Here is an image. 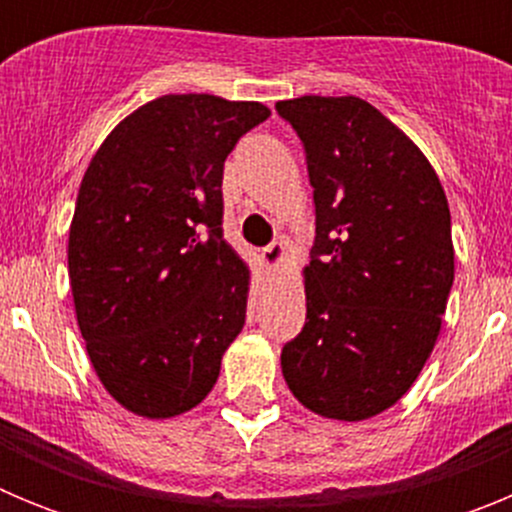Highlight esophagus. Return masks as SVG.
Returning a JSON list of instances; mask_svg holds the SVG:
<instances>
[{
  "label": "esophagus",
  "instance_id": "1",
  "mask_svg": "<svg viewBox=\"0 0 512 512\" xmlns=\"http://www.w3.org/2000/svg\"><path fill=\"white\" fill-rule=\"evenodd\" d=\"M287 256H289V251L282 241H274L271 246H266L264 251H261V259H264V264L274 271H277L279 266L287 261Z\"/></svg>",
  "mask_w": 512,
  "mask_h": 512
}]
</instances>
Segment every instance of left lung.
I'll list each match as a JSON object with an SVG mask.
<instances>
[{
  "instance_id": "1",
  "label": "left lung",
  "mask_w": 512,
  "mask_h": 512,
  "mask_svg": "<svg viewBox=\"0 0 512 512\" xmlns=\"http://www.w3.org/2000/svg\"><path fill=\"white\" fill-rule=\"evenodd\" d=\"M305 146L315 246L307 318L282 348L292 395L323 418H374L413 387L454 284L451 212L418 146L359 97L277 102Z\"/></svg>"
}]
</instances>
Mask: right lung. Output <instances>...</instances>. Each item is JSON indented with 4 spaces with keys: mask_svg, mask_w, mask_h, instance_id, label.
<instances>
[{
    "mask_svg": "<svg viewBox=\"0 0 512 512\" xmlns=\"http://www.w3.org/2000/svg\"><path fill=\"white\" fill-rule=\"evenodd\" d=\"M261 102L164 94L112 130L69 230L76 323L104 390L164 420L197 408L246 323L251 271L223 238V166Z\"/></svg>",
    "mask_w": 512,
    "mask_h": 512,
    "instance_id": "add662e5",
    "label": "right lung"
}]
</instances>
